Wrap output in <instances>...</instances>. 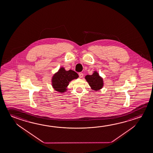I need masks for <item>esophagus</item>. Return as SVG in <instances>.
<instances>
[{"label":"esophagus","instance_id":"34e87169","mask_svg":"<svg viewBox=\"0 0 153 153\" xmlns=\"http://www.w3.org/2000/svg\"><path fill=\"white\" fill-rule=\"evenodd\" d=\"M78 75H79V77L80 78L83 77V76H84V75H83V74L82 73H79V74H78Z\"/></svg>","mask_w":153,"mask_h":153}]
</instances>
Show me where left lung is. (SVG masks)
Listing matches in <instances>:
<instances>
[{
	"label": "left lung",
	"instance_id": "left-lung-1",
	"mask_svg": "<svg viewBox=\"0 0 153 153\" xmlns=\"http://www.w3.org/2000/svg\"><path fill=\"white\" fill-rule=\"evenodd\" d=\"M85 78L93 90L99 91L103 88L104 85L102 78L97 71H94L91 75L86 76Z\"/></svg>",
	"mask_w": 153,
	"mask_h": 153
}]
</instances>
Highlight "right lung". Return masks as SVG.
I'll return each instance as SVG.
<instances>
[{"instance_id": "add662e5", "label": "right lung", "mask_w": 153, "mask_h": 153, "mask_svg": "<svg viewBox=\"0 0 153 153\" xmlns=\"http://www.w3.org/2000/svg\"><path fill=\"white\" fill-rule=\"evenodd\" d=\"M78 75L72 70L67 71L65 68L61 67L52 78V86L54 90L60 93L65 92L71 80L78 78Z\"/></svg>"}]
</instances>
